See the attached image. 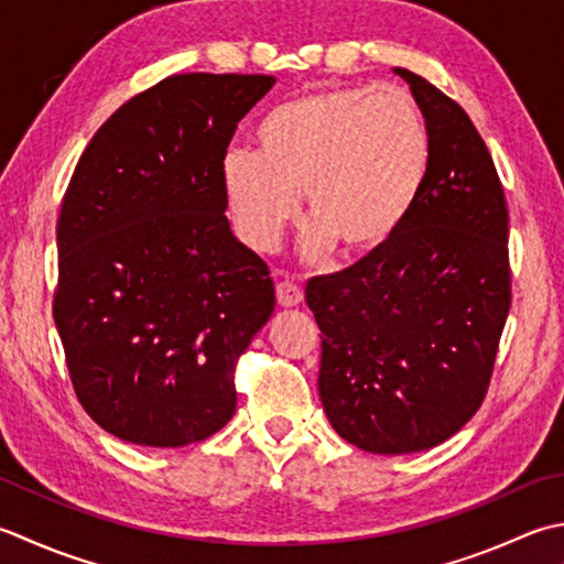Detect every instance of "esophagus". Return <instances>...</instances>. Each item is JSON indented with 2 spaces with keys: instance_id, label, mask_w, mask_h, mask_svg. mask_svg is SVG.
<instances>
[{
  "instance_id": "obj_1",
  "label": "esophagus",
  "mask_w": 564,
  "mask_h": 564,
  "mask_svg": "<svg viewBox=\"0 0 564 564\" xmlns=\"http://www.w3.org/2000/svg\"><path fill=\"white\" fill-rule=\"evenodd\" d=\"M275 297H279L281 307H295L303 301V289L293 281H281L275 285Z\"/></svg>"
}]
</instances>
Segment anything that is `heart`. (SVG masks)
Returning <instances> with one entry per match:
<instances>
[{"label": "heart", "mask_w": 564, "mask_h": 564, "mask_svg": "<svg viewBox=\"0 0 564 564\" xmlns=\"http://www.w3.org/2000/svg\"><path fill=\"white\" fill-rule=\"evenodd\" d=\"M430 131L401 90L329 87L289 99L261 119L259 151L231 149L223 187L241 239L275 247L305 195L307 253L339 249L377 259L401 235L430 173Z\"/></svg>", "instance_id": "1"}]
</instances>
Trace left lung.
<instances>
[{"mask_svg": "<svg viewBox=\"0 0 564 564\" xmlns=\"http://www.w3.org/2000/svg\"><path fill=\"white\" fill-rule=\"evenodd\" d=\"M430 131V173L403 231L377 259L313 279L323 333L319 401L359 449L445 443L487 395L511 307L509 209L487 143L455 99L405 68Z\"/></svg>", "mask_w": 564, "mask_h": 564, "instance_id": "1", "label": "left lung"}]
</instances>
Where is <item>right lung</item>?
Here are the masks:
<instances>
[{"label": "right lung", "instance_id": "right-lung-1", "mask_svg": "<svg viewBox=\"0 0 564 564\" xmlns=\"http://www.w3.org/2000/svg\"><path fill=\"white\" fill-rule=\"evenodd\" d=\"M273 75H171L97 129L63 195L53 319L87 415L134 445L223 430L235 369L275 307L231 235L223 161Z\"/></svg>", "mask_w": 564, "mask_h": 564}]
</instances>
